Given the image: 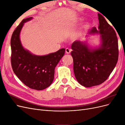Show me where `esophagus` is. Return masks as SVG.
Instances as JSON below:
<instances>
[{
    "label": "esophagus",
    "instance_id": "obj_1",
    "mask_svg": "<svg viewBox=\"0 0 125 125\" xmlns=\"http://www.w3.org/2000/svg\"><path fill=\"white\" fill-rule=\"evenodd\" d=\"M70 52H71V50H70L69 48H66V52L67 54H70Z\"/></svg>",
    "mask_w": 125,
    "mask_h": 125
}]
</instances>
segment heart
<instances>
[{
	"label": "heart",
	"instance_id": "obj_1",
	"mask_svg": "<svg viewBox=\"0 0 125 125\" xmlns=\"http://www.w3.org/2000/svg\"><path fill=\"white\" fill-rule=\"evenodd\" d=\"M80 20H81V19H79V20H77V22H79V21H80Z\"/></svg>",
	"mask_w": 125,
	"mask_h": 125
}]
</instances>
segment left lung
<instances>
[{"label":"left lung","mask_w":125,"mask_h":125,"mask_svg":"<svg viewBox=\"0 0 125 125\" xmlns=\"http://www.w3.org/2000/svg\"><path fill=\"white\" fill-rule=\"evenodd\" d=\"M99 26L89 33H99L101 46L91 50L84 42L75 41L71 45L75 77L81 85L91 87L100 85L107 80L118 59V44L116 32L104 17L98 14Z\"/></svg>","instance_id":"1"}]
</instances>
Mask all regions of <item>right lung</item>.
Returning <instances> with one entry per match:
<instances>
[{"label": "right lung", "mask_w": 125, "mask_h": 125, "mask_svg": "<svg viewBox=\"0 0 125 125\" xmlns=\"http://www.w3.org/2000/svg\"><path fill=\"white\" fill-rule=\"evenodd\" d=\"M32 18L23 19L12 33L11 63L14 73L26 86L42 90L47 88L53 81L55 68L65 54V49L42 56L32 55L24 50L21 44L20 33L24 23Z\"/></svg>", "instance_id": "right-lung-1"}]
</instances>
